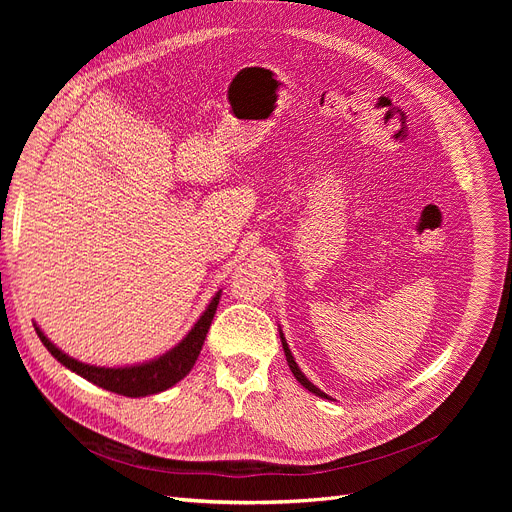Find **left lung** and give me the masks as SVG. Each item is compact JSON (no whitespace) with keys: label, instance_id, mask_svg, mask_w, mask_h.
<instances>
[{"label":"left lung","instance_id":"8db88e82","mask_svg":"<svg viewBox=\"0 0 512 512\" xmlns=\"http://www.w3.org/2000/svg\"><path fill=\"white\" fill-rule=\"evenodd\" d=\"M280 340H282V348H284V355H286V361H288V367H290V371H292V375L294 378H297V382L303 386V388H307L309 392H313L315 396H321V398H328V400H332L326 392H321L317 386H313L307 378H305V373L299 369V365H297V361H294V357H292V353H290V348H288V342H286V338H284V334H282V330H280Z\"/></svg>","mask_w":512,"mask_h":512}]
</instances>
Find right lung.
I'll return each instance as SVG.
<instances>
[{
	"label": "right lung",
	"instance_id": "obj_1",
	"mask_svg": "<svg viewBox=\"0 0 512 512\" xmlns=\"http://www.w3.org/2000/svg\"><path fill=\"white\" fill-rule=\"evenodd\" d=\"M220 297H222V290L215 292V297L209 301L207 309L197 319V324L174 348H170V351L164 355H159L157 359H151V361H145L139 365L97 367V365L76 361V359L68 357L64 351H60V348L41 332V328H37V324H35V330L47 351L56 357L64 367H68L70 371L80 375V378H85L87 382H91L103 390H110V392L130 396V398H141V396L164 392V390L172 388L174 384H178L182 378H186L188 371L193 369V365L201 353L207 330H209L213 315H215V309H218Z\"/></svg>",
	"mask_w": 512,
	"mask_h": 512
}]
</instances>
